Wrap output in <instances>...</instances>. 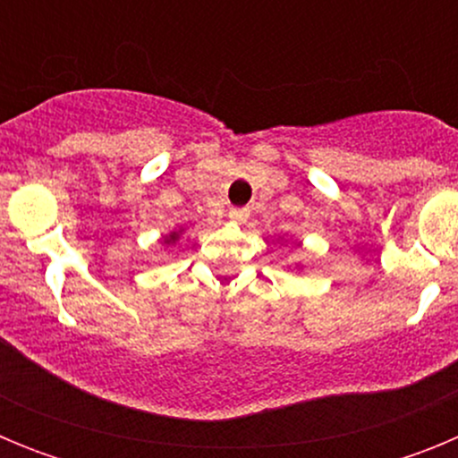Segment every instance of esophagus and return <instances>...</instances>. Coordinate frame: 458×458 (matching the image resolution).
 I'll return each mask as SVG.
<instances>
[{"label":"esophagus","mask_w":458,"mask_h":458,"mask_svg":"<svg viewBox=\"0 0 458 458\" xmlns=\"http://www.w3.org/2000/svg\"><path fill=\"white\" fill-rule=\"evenodd\" d=\"M250 217V210L248 208H232L229 210V220L236 222V225H242V222Z\"/></svg>","instance_id":"1"}]
</instances>
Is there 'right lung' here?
I'll list each match as a JSON object with an SVG mask.
<instances>
[{"mask_svg": "<svg viewBox=\"0 0 458 458\" xmlns=\"http://www.w3.org/2000/svg\"><path fill=\"white\" fill-rule=\"evenodd\" d=\"M179 236H181V232H172L169 236H165V242H167V245H169V242H176V241H179Z\"/></svg>", "mask_w": 458, "mask_h": 458, "instance_id": "right-lung-1", "label": "right lung"}]
</instances>
